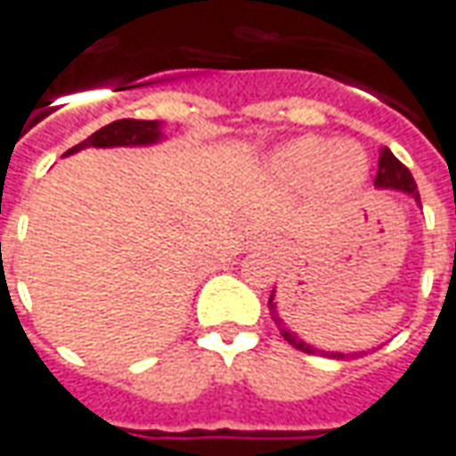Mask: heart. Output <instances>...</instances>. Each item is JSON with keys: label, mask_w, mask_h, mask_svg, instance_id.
Returning a JSON list of instances; mask_svg holds the SVG:
<instances>
[{"label": "heart", "mask_w": 456, "mask_h": 456, "mask_svg": "<svg viewBox=\"0 0 456 456\" xmlns=\"http://www.w3.org/2000/svg\"><path fill=\"white\" fill-rule=\"evenodd\" d=\"M288 168L293 174L300 175H313L332 168L335 178L340 181L342 186H354L357 181H362L365 175V161L362 156L354 149H332L325 141H315V138H307L300 141L297 146L288 151Z\"/></svg>", "instance_id": "heart-1"}]
</instances>
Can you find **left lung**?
I'll list each match as a JSON object with an SVG mask.
<instances>
[{
  "label": "left lung",
  "mask_w": 456,
  "mask_h": 456,
  "mask_svg": "<svg viewBox=\"0 0 456 456\" xmlns=\"http://www.w3.org/2000/svg\"><path fill=\"white\" fill-rule=\"evenodd\" d=\"M375 186L379 188H397V191H404V193H410V196H414V200H419V193H417V183H414L412 174H410V168L404 166L402 161H397L395 156H392L390 149L382 151V156H379V168H378V178H375ZM268 307L270 310H275V303H273V295H270L268 300ZM273 320H275V325L281 328V335L285 338V340L290 342L293 347H297V350H303V353H310V354H328V357H335V360H342V357H347V354L342 353H322V350H318V347H313V345H307V342H303L297 335H293L290 330L282 325L281 320H278V315H273ZM357 357V354H354Z\"/></svg>",
  "instance_id": "8db88e82"
}]
</instances>
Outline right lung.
<instances>
[{
	"instance_id": "1",
	"label": "right lung",
	"mask_w": 456,
	"mask_h": 456,
	"mask_svg": "<svg viewBox=\"0 0 456 456\" xmlns=\"http://www.w3.org/2000/svg\"><path fill=\"white\" fill-rule=\"evenodd\" d=\"M161 131H159V121H138V118H121L114 121L109 126L99 128L96 134H91L86 141H81L78 146L69 149L66 153H74V151L86 149H109V146H146L159 141Z\"/></svg>"
}]
</instances>
